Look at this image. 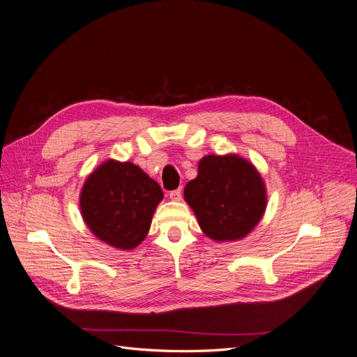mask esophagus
Returning <instances> with one entry per match:
<instances>
[{
	"mask_svg": "<svg viewBox=\"0 0 357 357\" xmlns=\"http://www.w3.org/2000/svg\"><path fill=\"white\" fill-rule=\"evenodd\" d=\"M169 198L171 201H180L181 199V189H176L169 192Z\"/></svg>",
	"mask_w": 357,
	"mask_h": 357,
	"instance_id": "1",
	"label": "esophagus"
}]
</instances>
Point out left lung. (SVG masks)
<instances>
[{"label": "left lung", "mask_w": 357, "mask_h": 357, "mask_svg": "<svg viewBox=\"0 0 357 357\" xmlns=\"http://www.w3.org/2000/svg\"><path fill=\"white\" fill-rule=\"evenodd\" d=\"M185 199L202 232L219 243L244 238L266 208L261 174L238 155L204 156L198 176L185 188Z\"/></svg>", "instance_id": "obj_1"}]
</instances>
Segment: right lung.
Segmentation results:
<instances>
[{"label": "right lung", "instance_id": "1", "mask_svg": "<svg viewBox=\"0 0 357 357\" xmlns=\"http://www.w3.org/2000/svg\"><path fill=\"white\" fill-rule=\"evenodd\" d=\"M162 198L160 186L142 168L110 159L86 178L80 210L96 238L131 250L146 238Z\"/></svg>", "mask_w": 357, "mask_h": 357}]
</instances>
